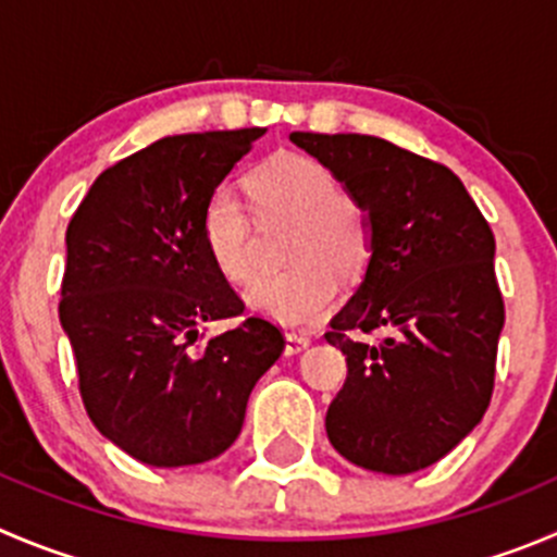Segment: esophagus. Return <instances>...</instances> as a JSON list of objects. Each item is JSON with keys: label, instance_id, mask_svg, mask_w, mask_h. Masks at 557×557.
Listing matches in <instances>:
<instances>
[{"label": "esophagus", "instance_id": "obj_1", "mask_svg": "<svg viewBox=\"0 0 557 557\" xmlns=\"http://www.w3.org/2000/svg\"><path fill=\"white\" fill-rule=\"evenodd\" d=\"M311 344V338L306 333H287L284 336V355H300Z\"/></svg>", "mask_w": 557, "mask_h": 557}]
</instances>
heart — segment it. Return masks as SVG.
<instances>
[{
  "instance_id": "heart-1",
  "label": "heart",
  "mask_w": 557,
  "mask_h": 557,
  "mask_svg": "<svg viewBox=\"0 0 557 557\" xmlns=\"http://www.w3.org/2000/svg\"><path fill=\"white\" fill-rule=\"evenodd\" d=\"M246 194L259 221H295L284 273L262 275L246 293L257 314L278 325H309L338 298L342 282L361 275L372 257V221L320 161L278 152L246 177ZM205 251L230 284L257 273V235L240 196L226 185L208 194L199 215Z\"/></svg>"
}]
</instances>
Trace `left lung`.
Listing matches in <instances>:
<instances>
[{"label": "left lung", "mask_w": 557, "mask_h": 557, "mask_svg": "<svg viewBox=\"0 0 557 557\" xmlns=\"http://www.w3.org/2000/svg\"><path fill=\"white\" fill-rule=\"evenodd\" d=\"M289 141L331 169L372 221L363 282L325 333L347 355L327 441L358 468L416 473L457 448L490 407L506 320L495 237L443 163L377 136L295 131ZM372 330L383 343L357 338Z\"/></svg>", "instance_id": "left-lung-1"}]
</instances>
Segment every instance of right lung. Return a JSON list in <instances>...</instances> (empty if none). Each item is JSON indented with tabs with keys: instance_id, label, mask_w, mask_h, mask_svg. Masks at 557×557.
Wrapping results in <instances>:
<instances>
[{
	"instance_id": "obj_1",
	"label": "right lung",
	"mask_w": 557,
	"mask_h": 557,
	"mask_svg": "<svg viewBox=\"0 0 557 557\" xmlns=\"http://www.w3.org/2000/svg\"><path fill=\"white\" fill-rule=\"evenodd\" d=\"M264 128L152 141L106 169L67 224L60 322L98 432L152 468L202 465L243 429L248 396L284 336L243 314L205 251L199 215Z\"/></svg>"
}]
</instances>
